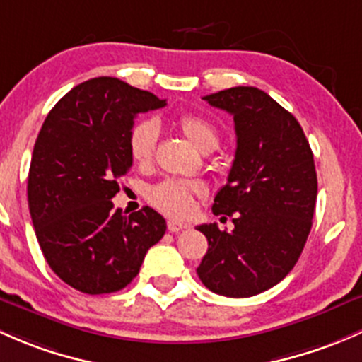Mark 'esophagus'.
Segmentation results:
<instances>
[{
	"label": "esophagus",
	"instance_id": "obj_1",
	"mask_svg": "<svg viewBox=\"0 0 362 362\" xmlns=\"http://www.w3.org/2000/svg\"><path fill=\"white\" fill-rule=\"evenodd\" d=\"M167 228H169L170 233H180L182 230L188 228V225L182 221H177V219H169V221H167Z\"/></svg>",
	"mask_w": 362,
	"mask_h": 362
}]
</instances>
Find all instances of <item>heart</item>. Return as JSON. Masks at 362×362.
I'll use <instances>...</instances> for the list:
<instances>
[{"mask_svg":"<svg viewBox=\"0 0 362 362\" xmlns=\"http://www.w3.org/2000/svg\"><path fill=\"white\" fill-rule=\"evenodd\" d=\"M177 127L186 139L202 153H211L219 144V132L211 122L199 115H182ZM158 141V125L153 120H139L132 125L127 139L129 156L137 167L150 165ZM206 193V186L200 181L188 180H163L148 189V200L156 209L169 216L189 214L197 197Z\"/></svg>","mask_w":362,"mask_h":362,"instance_id":"b5f03b06","label":"heart"}]
</instances>
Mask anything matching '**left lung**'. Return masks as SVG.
<instances>
[{
  "instance_id": "left-lung-1",
  "label": "left lung",
  "mask_w": 362,
  "mask_h": 362,
  "mask_svg": "<svg viewBox=\"0 0 362 362\" xmlns=\"http://www.w3.org/2000/svg\"><path fill=\"white\" fill-rule=\"evenodd\" d=\"M204 100L235 122V158L212 204L235 228L197 226L209 242L197 274L216 294L255 296L279 284L303 251L317 200L314 155L296 118L259 88L232 87Z\"/></svg>"
}]
</instances>
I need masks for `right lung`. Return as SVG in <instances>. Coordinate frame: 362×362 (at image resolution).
<instances>
[{
  "label": "right lung",
  "instance_id": "right-lung-1",
  "mask_svg": "<svg viewBox=\"0 0 362 362\" xmlns=\"http://www.w3.org/2000/svg\"><path fill=\"white\" fill-rule=\"evenodd\" d=\"M163 106L151 92L99 76L71 88L45 118L29 169V212L48 267L78 291L124 289L165 233L151 207L122 216L111 200L132 165L134 118Z\"/></svg>",
  "mask_w": 362,
  "mask_h": 362
}]
</instances>
